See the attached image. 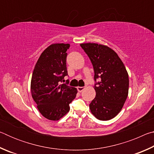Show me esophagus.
<instances>
[{
	"label": "esophagus",
	"instance_id": "obj_1",
	"mask_svg": "<svg viewBox=\"0 0 154 154\" xmlns=\"http://www.w3.org/2000/svg\"><path fill=\"white\" fill-rule=\"evenodd\" d=\"M85 89V88L84 87H77V90L79 91V92H82V91Z\"/></svg>",
	"mask_w": 154,
	"mask_h": 154
}]
</instances>
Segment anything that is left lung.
Wrapping results in <instances>:
<instances>
[{
    "label": "left lung",
    "mask_w": 154,
    "mask_h": 154,
    "mask_svg": "<svg viewBox=\"0 0 154 154\" xmlns=\"http://www.w3.org/2000/svg\"><path fill=\"white\" fill-rule=\"evenodd\" d=\"M80 46L90 59L94 71L96 96L90 104L95 118L109 120L123 107L128 94V74L118 54L108 46L97 43H82Z\"/></svg>",
    "instance_id": "left-lung-1"
}]
</instances>
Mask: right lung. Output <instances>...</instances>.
Listing matches in <instances>:
<instances>
[{"label": "right lung", "mask_w": 154, "mask_h": 154, "mask_svg": "<svg viewBox=\"0 0 154 154\" xmlns=\"http://www.w3.org/2000/svg\"><path fill=\"white\" fill-rule=\"evenodd\" d=\"M69 47L68 43H54L48 47L41 54L32 72V97L38 111L49 120H59L65 116L77 93L75 88L61 83L68 75L66 51Z\"/></svg>", "instance_id": "add662e5"}]
</instances>
